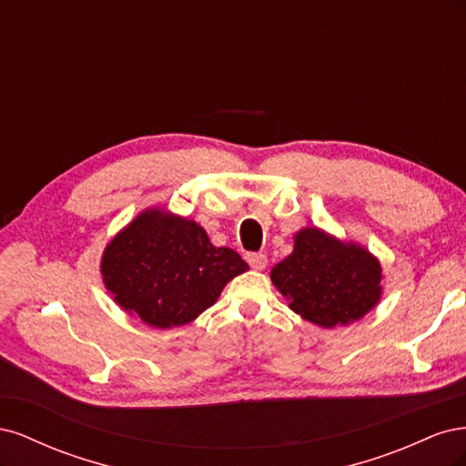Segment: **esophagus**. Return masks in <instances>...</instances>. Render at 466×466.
<instances>
[{
    "label": "esophagus",
    "mask_w": 466,
    "mask_h": 466,
    "mask_svg": "<svg viewBox=\"0 0 466 466\" xmlns=\"http://www.w3.org/2000/svg\"><path fill=\"white\" fill-rule=\"evenodd\" d=\"M247 262L250 264L252 270H264L268 264V258H266V255H262V252H248Z\"/></svg>",
    "instance_id": "obj_1"
}]
</instances>
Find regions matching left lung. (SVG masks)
Segmentation results:
<instances>
[{
	"instance_id": "1",
	"label": "left lung",
	"mask_w": 466,
	"mask_h": 466,
	"mask_svg": "<svg viewBox=\"0 0 466 466\" xmlns=\"http://www.w3.org/2000/svg\"><path fill=\"white\" fill-rule=\"evenodd\" d=\"M380 264L368 248L338 241L319 228H305L295 235L293 252L278 262L272 284L301 319L334 329L356 322L379 303Z\"/></svg>"
}]
</instances>
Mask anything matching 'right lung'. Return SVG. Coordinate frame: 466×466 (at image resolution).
Instances as JSON below:
<instances>
[{
    "mask_svg": "<svg viewBox=\"0 0 466 466\" xmlns=\"http://www.w3.org/2000/svg\"><path fill=\"white\" fill-rule=\"evenodd\" d=\"M247 270L233 248L211 245L198 223L159 208L126 225L101 260L105 288L115 301L155 329L188 324Z\"/></svg>",
    "mask_w": 466,
    "mask_h": 466,
    "instance_id": "1",
    "label": "right lung"
}]
</instances>
